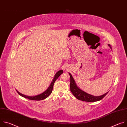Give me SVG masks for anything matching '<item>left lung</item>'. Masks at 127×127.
<instances>
[{"label": "left lung", "mask_w": 127, "mask_h": 127, "mask_svg": "<svg viewBox=\"0 0 127 127\" xmlns=\"http://www.w3.org/2000/svg\"><path fill=\"white\" fill-rule=\"evenodd\" d=\"M109 46L111 48L110 45H109ZM69 74L70 77V90L71 93H72V94H73L75 96V97H76L79 100L87 101V102H95V101H98L102 99L108 93L107 92L106 94L98 96H95L92 95H89L84 92L83 91H82V90H81L80 89H79L77 87L73 77L72 76L70 73H69Z\"/></svg>", "instance_id": "obj_1"}]
</instances>
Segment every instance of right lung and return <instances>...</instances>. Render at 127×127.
Instances as JSON below:
<instances>
[{
	"mask_svg": "<svg viewBox=\"0 0 127 127\" xmlns=\"http://www.w3.org/2000/svg\"><path fill=\"white\" fill-rule=\"evenodd\" d=\"M63 73V70H61L58 71L56 73V74H55V76H54V79H53L51 84H50V86L49 87V88L46 90L45 92H44L43 93H42L40 95H37L36 96H27V95H24L21 94L20 93H19V92L17 91V90H16V92L18 94H19V95H20L21 96H22L24 97H25L26 98H28L29 99H30V100H43V99L46 98L47 97H48L50 95V94L52 93L54 83H55V82L57 80V79L60 76V75L61 74H62Z\"/></svg>",
	"mask_w": 127,
	"mask_h": 127,
	"instance_id": "1",
	"label": "right lung"
}]
</instances>
